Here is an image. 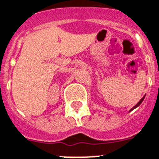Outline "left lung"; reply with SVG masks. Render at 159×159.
<instances>
[{
    "mask_svg": "<svg viewBox=\"0 0 159 159\" xmlns=\"http://www.w3.org/2000/svg\"><path fill=\"white\" fill-rule=\"evenodd\" d=\"M144 98H145V96H144L143 98H141V100H140L139 102H137V105H136V106H134V107H133V108H132V109H131V110H130V111H133V109H135V108H136V107H138V106H140V104H141V102H142V101H143V100H144Z\"/></svg>",
    "mask_w": 159,
    "mask_h": 159,
    "instance_id": "obj_1",
    "label": "left lung"
}]
</instances>
